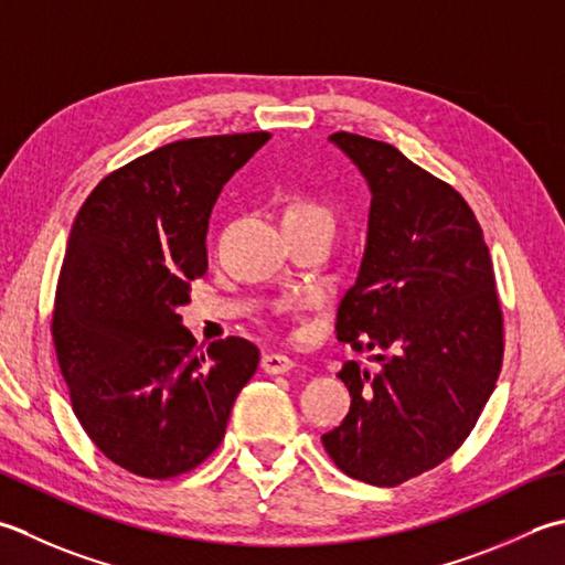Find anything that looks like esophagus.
I'll use <instances>...</instances> for the list:
<instances>
[{
  "label": "esophagus",
  "mask_w": 565,
  "mask_h": 565,
  "mask_svg": "<svg viewBox=\"0 0 565 565\" xmlns=\"http://www.w3.org/2000/svg\"><path fill=\"white\" fill-rule=\"evenodd\" d=\"M262 370L267 374H284L294 370V360L281 355V352H267V355L262 358Z\"/></svg>",
  "instance_id": "34e87169"
}]
</instances>
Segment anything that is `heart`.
<instances>
[{"instance_id":"obj_1","label":"heart","mask_w":565,"mask_h":565,"mask_svg":"<svg viewBox=\"0 0 565 565\" xmlns=\"http://www.w3.org/2000/svg\"><path fill=\"white\" fill-rule=\"evenodd\" d=\"M318 217L330 220L328 207L323 203H318L316 198L298 195L286 203L284 213H281V223H291V220H318Z\"/></svg>"}]
</instances>
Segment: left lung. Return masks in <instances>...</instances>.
<instances>
[{"label": "left lung", "mask_w": 565, "mask_h": 565, "mask_svg": "<svg viewBox=\"0 0 565 565\" xmlns=\"http://www.w3.org/2000/svg\"><path fill=\"white\" fill-rule=\"evenodd\" d=\"M330 139L372 191L367 247L335 335L380 355L374 370L342 364L350 414L323 446L350 478L396 488L450 458L478 424L502 370V306L482 227L456 188L386 141Z\"/></svg>", "instance_id": "obj_1"}]
</instances>
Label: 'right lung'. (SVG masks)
I'll return each mask as SVG.
<instances>
[{
	"instance_id": "obj_1",
	"label": "right lung",
	"mask_w": 565,
	"mask_h": 565,
	"mask_svg": "<svg viewBox=\"0 0 565 565\" xmlns=\"http://www.w3.org/2000/svg\"><path fill=\"white\" fill-rule=\"evenodd\" d=\"M271 135L181 139L107 173L71 230L51 335L77 422L139 478L191 472L223 444L259 350L195 348L175 308L207 269V220L230 175Z\"/></svg>"
}]
</instances>
